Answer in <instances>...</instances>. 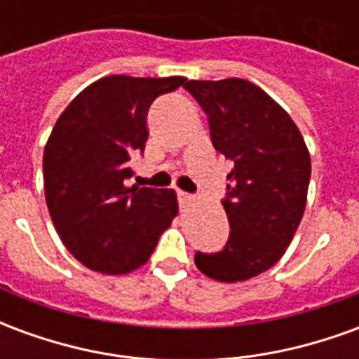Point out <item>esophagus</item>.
Wrapping results in <instances>:
<instances>
[{"label":"esophagus","mask_w":359,"mask_h":359,"mask_svg":"<svg viewBox=\"0 0 359 359\" xmlns=\"http://www.w3.org/2000/svg\"><path fill=\"white\" fill-rule=\"evenodd\" d=\"M177 198H179L180 203H188L192 200V196L187 194V192H182V190H177Z\"/></svg>","instance_id":"34e87169"}]
</instances>
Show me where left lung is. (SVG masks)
Instances as JSON below:
<instances>
[{"mask_svg": "<svg viewBox=\"0 0 359 359\" xmlns=\"http://www.w3.org/2000/svg\"><path fill=\"white\" fill-rule=\"evenodd\" d=\"M210 123L213 148L233 161L223 208L231 233L215 254L196 252V267L221 283L257 277L283 257L306 210L311 161L290 115L242 79L190 81Z\"/></svg>", "mask_w": 359, "mask_h": 359, "instance_id": "obj_1", "label": "left lung"}]
</instances>
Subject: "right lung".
Wrapping results in <instances>:
<instances>
[{"mask_svg":"<svg viewBox=\"0 0 359 359\" xmlns=\"http://www.w3.org/2000/svg\"><path fill=\"white\" fill-rule=\"evenodd\" d=\"M184 76H105L69 103L43 149V188L67 250L88 269L125 275L149 259L179 213L172 190L126 187L144 154L149 105Z\"/></svg>","mask_w":359,"mask_h":359,"instance_id":"1","label":"right lung"}]
</instances>
